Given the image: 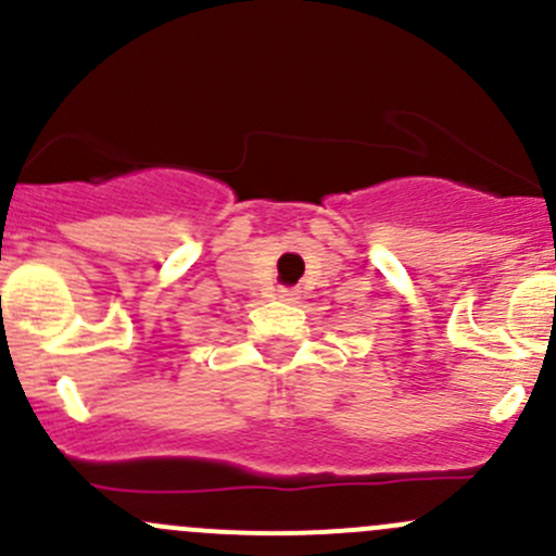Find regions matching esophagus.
I'll use <instances>...</instances> for the list:
<instances>
[{
  "label": "esophagus",
  "instance_id": "1",
  "mask_svg": "<svg viewBox=\"0 0 556 556\" xmlns=\"http://www.w3.org/2000/svg\"><path fill=\"white\" fill-rule=\"evenodd\" d=\"M279 299H282V301H295V299H299V293H295V290L282 288V290H279Z\"/></svg>",
  "mask_w": 556,
  "mask_h": 556
}]
</instances>
